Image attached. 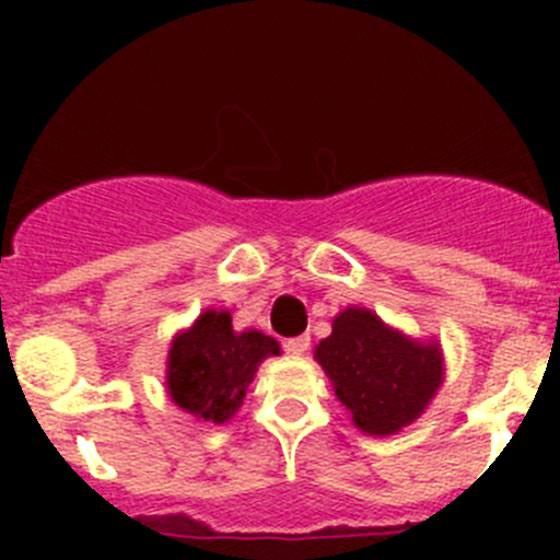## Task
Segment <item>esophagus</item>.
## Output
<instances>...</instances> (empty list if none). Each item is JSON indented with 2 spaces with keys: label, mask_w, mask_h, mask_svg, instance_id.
I'll return each mask as SVG.
<instances>
[{
  "label": "esophagus",
  "mask_w": 560,
  "mask_h": 560,
  "mask_svg": "<svg viewBox=\"0 0 560 560\" xmlns=\"http://www.w3.org/2000/svg\"><path fill=\"white\" fill-rule=\"evenodd\" d=\"M308 343H312V338H308V336H295V338H287L284 349L290 354H306L308 352Z\"/></svg>",
  "instance_id": "1"
}]
</instances>
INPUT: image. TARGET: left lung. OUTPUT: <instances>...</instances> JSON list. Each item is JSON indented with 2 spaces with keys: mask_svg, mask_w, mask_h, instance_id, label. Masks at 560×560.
<instances>
[{
  "mask_svg": "<svg viewBox=\"0 0 560 560\" xmlns=\"http://www.w3.org/2000/svg\"><path fill=\"white\" fill-rule=\"evenodd\" d=\"M314 358L354 425L371 436H393L411 425L444 380L436 341H415L369 308H343Z\"/></svg>",
  "mask_w": 560,
  "mask_h": 560,
  "instance_id": "obj_1",
  "label": "left lung"
}]
</instances>
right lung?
<instances>
[{
  "instance_id": "add662e5",
  "label": "right lung",
  "mask_w": 560,
  "mask_h": 560,
  "mask_svg": "<svg viewBox=\"0 0 560 560\" xmlns=\"http://www.w3.org/2000/svg\"><path fill=\"white\" fill-rule=\"evenodd\" d=\"M279 341L259 330H233L230 312H202L175 336L167 352V393L197 420L228 422L244 404L259 363L279 354Z\"/></svg>"
}]
</instances>
